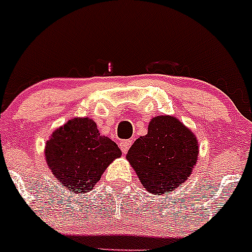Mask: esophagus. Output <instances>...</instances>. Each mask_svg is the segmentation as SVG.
<instances>
[{"mask_svg":"<svg viewBox=\"0 0 252 252\" xmlns=\"http://www.w3.org/2000/svg\"><path fill=\"white\" fill-rule=\"evenodd\" d=\"M131 143H132L131 141H123V142H121L120 149H121V152L124 153V154H126V153L128 152L129 147H131Z\"/></svg>","mask_w":252,"mask_h":252,"instance_id":"34e87169","label":"esophagus"}]
</instances>
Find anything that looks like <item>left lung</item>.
<instances>
[{
  "label": "left lung",
  "instance_id": "obj_1",
  "mask_svg": "<svg viewBox=\"0 0 252 252\" xmlns=\"http://www.w3.org/2000/svg\"><path fill=\"white\" fill-rule=\"evenodd\" d=\"M126 158L144 188L161 195L186 182L198 159V142L176 118L157 116Z\"/></svg>",
  "mask_w": 252,
  "mask_h": 252
}]
</instances>
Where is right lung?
<instances>
[{
	"instance_id": "obj_1",
	"label": "right lung",
	"mask_w": 252,
	"mask_h": 252,
	"mask_svg": "<svg viewBox=\"0 0 252 252\" xmlns=\"http://www.w3.org/2000/svg\"><path fill=\"white\" fill-rule=\"evenodd\" d=\"M52 172L75 193H87L114 159L121 157L118 144L98 132L88 118L69 120L54 131L46 144Z\"/></svg>"
}]
</instances>
